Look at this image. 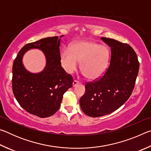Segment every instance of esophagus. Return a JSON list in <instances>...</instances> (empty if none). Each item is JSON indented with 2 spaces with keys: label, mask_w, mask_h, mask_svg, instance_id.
Instances as JSON below:
<instances>
[{
  "label": "esophagus",
  "mask_w": 151,
  "mask_h": 151,
  "mask_svg": "<svg viewBox=\"0 0 151 151\" xmlns=\"http://www.w3.org/2000/svg\"><path fill=\"white\" fill-rule=\"evenodd\" d=\"M80 83V82L79 81H76V80H75L73 81V86H75L76 85H77L78 84H79Z\"/></svg>",
  "instance_id": "34e87169"
}]
</instances>
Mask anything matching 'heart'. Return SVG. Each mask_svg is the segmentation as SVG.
<instances>
[{"label": "heart", "instance_id": "b5f03b06", "mask_svg": "<svg viewBox=\"0 0 151 151\" xmlns=\"http://www.w3.org/2000/svg\"><path fill=\"white\" fill-rule=\"evenodd\" d=\"M61 63L68 73L74 72L81 62V70L86 78L94 80L103 75L109 66L110 52L106 46L81 40L61 52Z\"/></svg>", "mask_w": 151, "mask_h": 151}]
</instances>
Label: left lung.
<instances>
[{"instance_id":"left-lung-1","label":"left lung","mask_w":151,"mask_h":151,"mask_svg":"<svg viewBox=\"0 0 151 151\" xmlns=\"http://www.w3.org/2000/svg\"><path fill=\"white\" fill-rule=\"evenodd\" d=\"M111 48L110 65L104 75L85 84V93L80 99L84 113L99 117L116 111L133 91L139 70L137 55L131 46L101 37Z\"/></svg>"}]
</instances>
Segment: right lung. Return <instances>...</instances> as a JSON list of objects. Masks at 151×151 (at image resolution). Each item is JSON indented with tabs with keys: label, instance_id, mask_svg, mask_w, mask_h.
Here are the masks:
<instances>
[{
	"label": "right lung",
	"instance_id": "add662e5",
	"mask_svg": "<svg viewBox=\"0 0 151 151\" xmlns=\"http://www.w3.org/2000/svg\"><path fill=\"white\" fill-rule=\"evenodd\" d=\"M60 43L58 37L28 43L20 50L12 66L15 98L25 111L40 118L54 114L60 108L63 94L73 86V76L61 66ZM31 48L41 50L46 57L47 65L40 73H30L22 65V57Z\"/></svg>",
	"mask_w": 151,
	"mask_h": 151
}]
</instances>
